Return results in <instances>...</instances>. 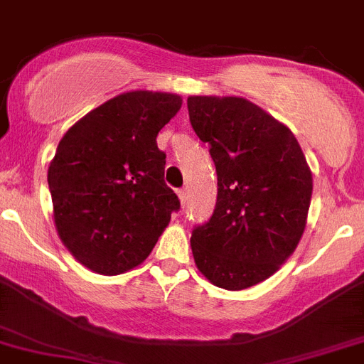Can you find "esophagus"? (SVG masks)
Masks as SVG:
<instances>
[{"instance_id": "1", "label": "esophagus", "mask_w": 364, "mask_h": 364, "mask_svg": "<svg viewBox=\"0 0 364 364\" xmlns=\"http://www.w3.org/2000/svg\"><path fill=\"white\" fill-rule=\"evenodd\" d=\"M178 196H179V199H181V205L185 206L186 203H188V190H186V188L178 190Z\"/></svg>"}]
</instances>
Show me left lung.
Returning <instances> with one entry per match:
<instances>
[{"label": "left lung", "instance_id": "1", "mask_svg": "<svg viewBox=\"0 0 364 364\" xmlns=\"http://www.w3.org/2000/svg\"><path fill=\"white\" fill-rule=\"evenodd\" d=\"M186 107L218 174L214 214L190 237L194 261L215 287H254L299 243L312 198L310 168L290 129L257 105L190 96Z\"/></svg>", "mask_w": 364, "mask_h": 364}]
</instances>
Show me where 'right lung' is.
I'll use <instances>...</instances> for the list:
<instances>
[{"mask_svg": "<svg viewBox=\"0 0 364 364\" xmlns=\"http://www.w3.org/2000/svg\"><path fill=\"white\" fill-rule=\"evenodd\" d=\"M181 97L136 90L109 100L68 129L48 166L61 241L97 274H121L149 257L172 212L159 130Z\"/></svg>", "mask_w": 364, "mask_h": 364, "instance_id": "right-lung-1", "label": "right lung"}]
</instances>
